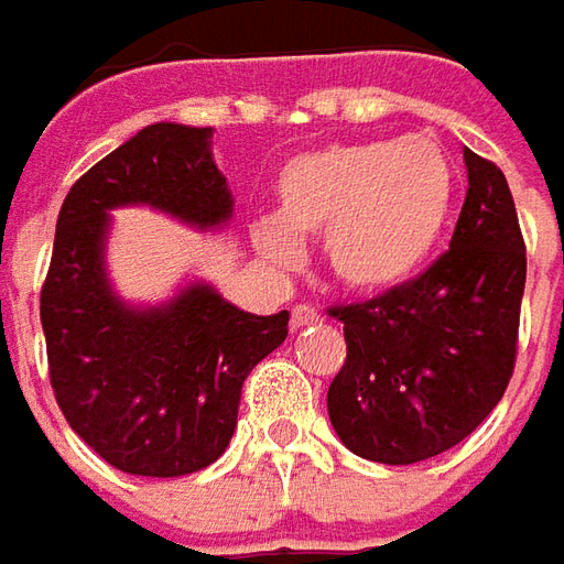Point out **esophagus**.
<instances>
[{"label": "esophagus", "instance_id": "obj_1", "mask_svg": "<svg viewBox=\"0 0 564 564\" xmlns=\"http://www.w3.org/2000/svg\"><path fill=\"white\" fill-rule=\"evenodd\" d=\"M322 322V313L315 310V306H294L291 310V330H303V327H313Z\"/></svg>", "mask_w": 564, "mask_h": 564}]
</instances>
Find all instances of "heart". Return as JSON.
<instances>
[{"label":"heart","mask_w":564,"mask_h":564,"mask_svg":"<svg viewBox=\"0 0 564 564\" xmlns=\"http://www.w3.org/2000/svg\"><path fill=\"white\" fill-rule=\"evenodd\" d=\"M275 197V218L254 225L267 261L297 267L301 239L325 237L334 282L382 294L413 279L437 249L453 212L455 170L429 139L343 142L285 163Z\"/></svg>","instance_id":"obj_1"}]
</instances>
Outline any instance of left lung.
Returning <instances> with one entry per match:
<instances>
[{
    "instance_id": "left-lung-1",
    "label": "left lung",
    "mask_w": 564,
    "mask_h": 564,
    "mask_svg": "<svg viewBox=\"0 0 564 564\" xmlns=\"http://www.w3.org/2000/svg\"><path fill=\"white\" fill-rule=\"evenodd\" d=\"M467 194L449 251L382 297L334 306L346 365L327 416L346 449L416 465L453 449L501 401L517 361L525 246L505 173L465 148Z\"/></svg>"
}]
</instances>
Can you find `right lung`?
Masks as SVG:
<instances>
[{
  "label": "right lung",
  "instance_id": "right-lung-1",
  "mask_svg": "<svg viewBox=\"0 0 564 564\" xmlns=\"http://www.w3.org/2000/svg\"><path fill=\"white\" fill-rule=\"evenodd\" d=\"M148 206L197 230L234 218L212 127L148 123L72 185L42 289L59 410L99 458L135 477H185L218 462L242 382L289 337V310L251 315L203 279L161 303H130L106 263L111 212Z\"/></svg>",
  "mask_w": 564,
  "mask_h": 564
}]
</instances>
